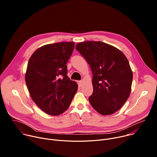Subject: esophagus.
I'll list each match as a JSON object with an SVG mask.
<instances>
[{
	"mask_svg": "<svg viewBox=\"0 0 157 157\" xmlns=\"http://www.w3.org/2000/svg\"><path fill=\"white\" fill-rule=\"evenodd\" d=\"M78 86H79V87L82 86V82L81 81H78Z\"/></svg>",
	"mask_w": 157,
	"mask_h": 157,
	"instance_id": "esophagus-1",
	"label": "esophagus"
}]
</instances>
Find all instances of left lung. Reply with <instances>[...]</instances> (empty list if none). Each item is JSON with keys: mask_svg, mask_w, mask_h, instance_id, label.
<instances>
[{"mask_svg": "<svg viewBox=\"0 0 157 157\" xmlns=\"http://www.w3.org/2000/svg\"><path fill=\"white\" fill-rule=\"evenodd\" d=\"M76 49L90 66L93 75L94 91L89 102L102 115L115 113L131 92L133 74L127 58L118 48L102 41L81 42Z\"/></svg>", "mask_w": 157, "mask_h": 157, "instance_id": "left-lung-1", "label": "left lung"}]
</instances>
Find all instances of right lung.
<instances>
[{"label": "right lung", "mask_w": 157, "mask_h": 157, "mask_svg": "<svg viewBox=\"0 0 157 157\" xmlns=\"http://www.w3.org/2000/svg\"><path fill=\"white\" fill-rule=\"evenodd\" d=\"M75 43L58 42L38 48L29 59L25 82L33 102L44 113L58 116L68 109L78 84L67 76L66 63Z\"/></svg>", "instance_id": "right-lung-1"}]
</instances>
